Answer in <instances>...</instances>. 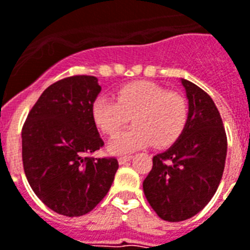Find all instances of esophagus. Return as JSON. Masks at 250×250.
<instances>
[{
  "label": "esophagus",
  "mask_w": 250,
  "mask_h": 250,
  "mask_svg": "<svg viewBox=\"0 0 250 250\" xmlns=\"http://www.w3.org/2000/svg\"><path fill=\"white\" fill-rule=\"evenodd\" d=\"M131 160H132V156H122V157L118 159V163L121 164V165H125V163H128Z\"/></svg>",
  "instance_id": "1"
}]
</instances>
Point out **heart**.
Here are the masks:
<instances>
[{"mask_svg": "<svg viewBox=\"0 0 250 250\" xmlns=\"http://www.w3.org/2000/svg\"><path fill=\"white\" fill-rule=\"evenodd\" d=\"M91 117L108 136H114L132 118L135 125L108 143V150L121 155L150 144L156 148L171 146L186 127L188 104L184 95L157 83L133 81L118 89L117 101L97 98Z\"/></svg>", "mask_w": 250, "mask_h": 250, "instance_id": "heart-1", "label": "heart"}]
</instances>
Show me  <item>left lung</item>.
<instances>
[{
    "instance_id": "1",
    "label": "left lung",
    "mask_w": 250,
    "mask_h": 250,
    "mask_svg": "<svg viewBox=\"0 0 250 250\" xmlns=\"http://www.w3.org/2000/svg\"><path fill=\"white\" fill-rule=\"evenodd\" d=\"M181 83L188 101L186 127L153 157L143 182L150 207L167 222H182L205 208L218 190L227 156L226 129L212 98L188 80Z\"/></svg>"
}]
</instances>
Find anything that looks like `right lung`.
<instances>
[{
    "label": "right lung",
    "mask_w": 250,
    "mask_h": 250,
    "mask_svg": "<svg viewBox=\"0 0 250 250\" xmlns=\"http://www.w3.org/2000/svg\"><path fill=\"white\" fill-rule=\"evenodd\" d=\"M100 91L94 76L60 80L42 93L22 128L28 184L48 208L69 218L104 199L119 167L114 157H89L104 146L91 117Z\"/></svg>",
    "instance_id": "1"
}]
</instances>
